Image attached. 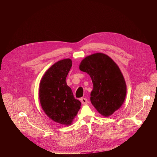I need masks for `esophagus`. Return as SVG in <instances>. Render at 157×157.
Masks as SVG:
<instances>
[{
  "label": "esophagus",
  "mask_w": 157,
  "mask_h": 157,
  "mask_svg": "<svg viewBox=\"0 0 157 157\" xmlns=\"http://www.w3.org/2000/svg\"><path fill=\"white\" fill-rule=\"evenodd\" d=\"M80 100H81V103H82L83 105H86V104H87V100L86 98H82Z\"/></svg>",
  "instance_id": "esophagus-1"
}]
</instances>
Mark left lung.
<instances>
[{"label": "left lung", "mask_w": 157, "mask_h": 157, "mask_svg": "<svg viewBox=\"0 0 157 157\" xmlns=\"http://www.w3.org/2000/svg\"><path fill=\"white\" fill-rule=\"evenodd\" d=\"M79 70L92 79L91 102L101 116L109 117L121 108L125 99L127 86L113 59L102 53H94L81 61Z\"/></svg>", "instance_id": "left-lung-1"}]
</instances>
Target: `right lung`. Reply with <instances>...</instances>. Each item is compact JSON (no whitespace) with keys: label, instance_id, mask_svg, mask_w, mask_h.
Here are the masks:
<instances>
[{"label":"right lung","instance_id":"1","mask_svg":"<svg viewBox=\"0 0 157 157\" xmlns=\"http://www.w3.org/2000/svg\"><path fill=\"white\" fill-rule=\"evenodd\" d=\"M71 66L70 58L55 63L44 74L39 87L40 102L44 113L54 122L66 126L73 123L81 104L66 84Z\"/></svg>","mask_w":157,"mask_h":157}]
</instances>
